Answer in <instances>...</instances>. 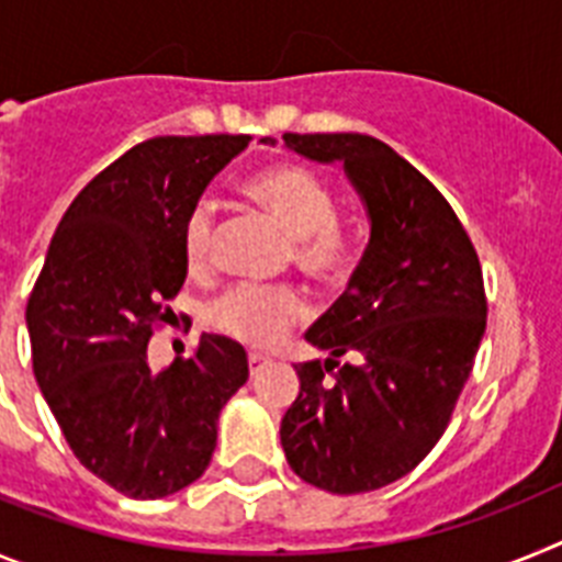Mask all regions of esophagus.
Listing matches in <instances>:
<instances>
[{
  "label": "esophagus",
  "mask_w": 562,
  "mask_h": 562,
  "mask_svg": "<svg viewBox=\"0 0 562 562\" xmlns=\"http://www.w3.org/2000/svg\"><path fill=\"white\" fill-rule=\"evenodd\" d=\"M268 362H271L268 356H262V353H248V373L257 375L262 368H266Z\"/></svg>",
  "instance_id": "obj_1"
}]
</instances>
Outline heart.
I'll return each instance as SVG.
<instances>
[{"instance_id": "obj_1", "label": "heart", "mask_w": 562, "mask_h": 562, "mask_svg": "<svg viewBox=\"0 0 562 562\" xmlns=\"http://www.w3.org/2000/svg\"><path fill=\"white\" fill-rule=\"evenodd\" d=\"M243 194L294 237V260L316 280L345 274L350 248L336 226V198L328 183L296 164L266 166L243 180ZM214 214L209 203L189 212L180 251L192 274L212 266ZM308 302L291 285H237L212 302L209 325L248 348H274L291 325L305 319Z\"/></svg>"}]
</instances>
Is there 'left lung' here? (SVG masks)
I'll return each mask as SVG.
<instances>
[{"label":"left lung","mask_w":562,"mask_h":562,"mask_svg":"<svg viewBox=\"0 0 562 562\" xmlns=\"http://www.w3.org/2000/svg\"><path fill=\"white\" fill-rule=\"evenodd\" d=\"M282 140L302 158L341 164L370 221L348 291L305 334L328 359L294 364L300 396L282 416V450L311 486L382 490L436 447L470 379L486 330L481 262L450 203L387 144L359 133ZM325 369L337 370L334 383Z\"/></svg>","instance_id":"8db88e82"}]
</instances>
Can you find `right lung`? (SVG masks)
<instances>
[{
	"mask_svg": "<svg viewBox=\"0 0 562 562\" xmlns=\"http://www.w3.org/2000/svg\"><path fill=\"white\" fill-rule=\"evenodd\" d=\"M248 135L144 140L72 200L27 300L33 373L70 450L135 501L194 484L217 418L246 384L243 345L203 334L192 359L153 373L146 345L187 262L180 232Z\"/></svg>",
	"mask_w": 562,
	"mask_h": 562,
	"instance_id": "right-lung-1",
	"label": "right lung"
}]
</instances>
